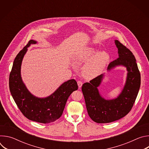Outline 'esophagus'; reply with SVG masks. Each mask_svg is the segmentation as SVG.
I'll list each match as a JSON object with an SVG mask.
<instances>
[{
  "mask_svg": "<svg viewBox=\"0 0 149 149\" xmlns=\"http://www.w3.org/2000/svg\"><path fill=\"white\" fill-rule=\"evenodd\" d=\"M77 84H78V87L79 88H80L81 87H82V82L81 81H78L77 82Z\"/></svg>",
  "mask_w": 149,
  "mask_h": 149,
  "instance_id": "obj_1",
  "label": "esophagus"
}]
</instances>
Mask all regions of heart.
I'll use <instances>...</instances> for the list:
<instances>
[{
	"label": "heart",
	"instance_id": "obj_1",
	"mask_svg": "<svg viewBox=\"0 0 149 149\" xmlns=\"http://www.w3.org/2000/svg\"><path fill=\"white\" fill-rule=\"evenodd\" d=\"M95 52L93 48L87 49L78 58L82 62L88 61L82 68V74L87 78H92L100 74L109 60V55L105 52H99L94 56Z\"/></svg>",
	"mask_w": 149,
	"mask_h": 149
}]
</instances>
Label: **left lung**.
<instances>
[{
  "instance_id": "1",
  "label": "left lung",
  "mask_w": 149,
  "mask_h": 149,
  "mask_svg": "<svg viewBox=\"0 0 149 149\" xmlns=\"http://www.w3.org/2000/svg\"><path fill=\"white\" fill-rule=\"evenodd\" d=\"M115 43L119 57L109 63L108 70L121 65L128 71L125 85L120 95L111 100H106L101 97L97 87L101 82L102 74L82 86L88 114L97 123H111L126 116L133 107L140 87V73L134 55L119 40H116Z\"/></svg>"
}]
</instances>
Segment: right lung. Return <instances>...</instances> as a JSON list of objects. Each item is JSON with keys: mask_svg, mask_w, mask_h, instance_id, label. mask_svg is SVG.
Masks as SVG:
<instances>
[{"mask_svg": "<svg viewBox=\"0 0 149 149\" xmlns=\"http://www.w3.org/2000/svg\"><path fill=\"white\" fill-rule=\"evenodd\" d=\"M36 43L30 40L16 55L9 75V89L17 107L25 117L40 123H49L62 116L68 97L78 87L77 81L72 79L62 84L51 95L45 98H37L29 92L21 78L20 67L28 47Z\"/></svg>", "mask_w": 149, "mask_h": 149, "instance_id": "right-lung-1", "label": "right lung"}]
</instances>
